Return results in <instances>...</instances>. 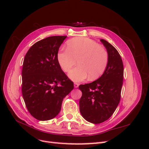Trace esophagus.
Wrapping results in <instances>:
<instances>
[{
  "instance_id": "1",
  "label": "esophagus",
  "mask_w": 149,
  "mask_h": 149,
  "mask_svg": "<svg viewBox=\"0 0 149 149\" xmlns=\"http://www.w3.org/2000/svg\"><path fill=\"white\" fill-rule=\"evenodd\" d=\"M74 88H78V86H79V83H74Z\"/></svg>"
}]
</instances>
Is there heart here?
Listing matches in <instances>:
<instances>
[{"label": "heart", "instance_id": "heart-1", "mask_svg": "<svg viewBox=\"0 0 149 149\" xmlns=\"http://www.w3.org/2000/svg\"><path fill=\"white\" fill-rule=\"evenodd\" d=\"M57 60L64 72H68L77 60L78 65L69 73L70 78L80 82L89 78L98 79L107 66L109 55L106 49L94 40L85 37H76L68 40L66 50L57 54Z\"/></svg>", "mask_w": 149, "mask_h": 149}]
</instances>
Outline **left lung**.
<instances>
[{"label":"left lung","mask_w":149,"mask_h":149,"mask_svg":"<svg viewBox=\"0 0 149 149\" xmlns=\"http://www.w3.org/2000/svg\"><path fill=\"white\" fill-rule=\"evenodd\" d=\"M101 42L109 55L106 71L94 81L81 84L82 91L79 111L83 118L93 124H100L113 114L120 100L123 83L124 66L118 50L106 40Z\"/></svg>","instance_id":"8db88e82"}]
</instances>
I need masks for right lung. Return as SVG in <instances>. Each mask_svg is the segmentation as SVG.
Here are the masks:
<instances>
[{
    "mask_svg": "<svg viewBox=\"0 0 149 149\" xmlns=\"http://www.w3.org/2000/svg\"><path fill=\"white\" fill-rule=\"evenodd\" d=\"M66 36H52L36 42L26 53L22 67V96L34 118L50 120L59 113L63 98L74 88L57 60Z\"/></svg>",
    "mask_w": 149,
    "mask_h": 149,
    "instance_id": "right-lung-1",
    "label": "right lung"
}]
</instances>
